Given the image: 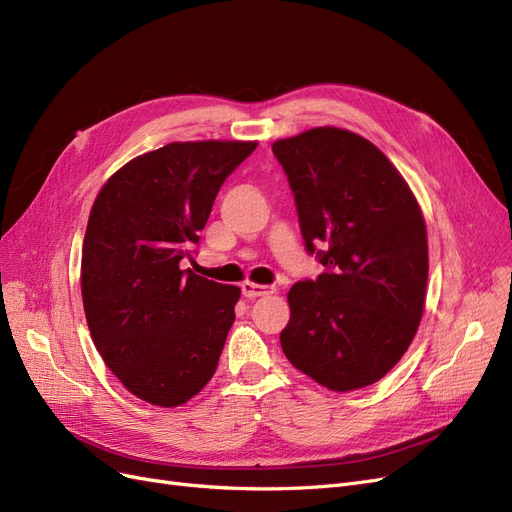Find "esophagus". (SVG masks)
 <instances>
[{
  "label": "esophagus",
  "mask_w": 512,
  "mask_h": 512,
  "mask_svg": "<svg viewBox=\"0 0 512 512\" xmlns=\"http://www.w3.org/2000/svg\"><path fill=\"white\" fill-rule=\"evenodd\" d=\"M242 295L249 297V299H255V297H263V295H272L276 293V287H266V285H255V282H242Z\"/></svg>",
  "instance_id": "esophagus-1"
}]
</instances>
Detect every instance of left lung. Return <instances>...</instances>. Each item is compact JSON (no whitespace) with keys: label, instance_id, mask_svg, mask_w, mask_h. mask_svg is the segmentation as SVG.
<instances>
[{"label":"left lung","instance_id":"obj_1","mask_svg":"<svg viewBox=\"0 0 512 512\" xmlns=\"http://www.w3.org/2000/svg\"><path fill=\"white\" fill-rule=\"evenodd\" d=\"M274 156L295 194L308 253L327 272L291 287L280 333L289 363L320 386L350 392L401 361L420 327L428 282L422 208L394 164L335 126L278 139Z\"/></svg>","mask_w":512,"mask_h":512}]
</instances>
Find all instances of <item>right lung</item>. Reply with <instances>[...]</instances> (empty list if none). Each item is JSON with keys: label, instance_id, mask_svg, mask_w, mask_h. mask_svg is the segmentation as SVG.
I'll return each instance as SVG.
<instances>
[{"label": "right lung", "instance_id": "add662e5", "mask_svg": "<svg viewBox=\"0 0 512 512\" xmlns=\"http://www.w3.org/2000/svg\"><path fill=\"white\" fill-rule=\"evenodd\" d=\"M257 141H185L132 158L94 200L82 246V301L92 342L137 399L179 407L211 380L240 289L179 263L219 187Z\"/></svg>", "mask_w": 512, "mask_h": 512}]
</instances>
